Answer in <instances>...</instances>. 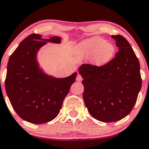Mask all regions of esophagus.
Instances as JSON below:
<instances>
[{
  "label": "esophagus",
  "mask_w": 149,
  "mask_h": 149,
  "mask_svg": "<svg viewBox=\"0 0 149 149\" xmlns=\"http://www.w3.org/2000/svg\"><path fill=\"white\" fill-rule=\"evenodd\" d=\"M76 80H77V81H78V82H80V81H82V77L81 75L78 74V76H77Z\"/></svg>",
  "instance_id": "34e87169"
}]
</instances>
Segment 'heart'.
<instances>
[{
	"instance_id": "b5f03b06",
	"label": "heart",
	"mask_w": 149,
	"mask_h": 149,
	"mask_svg": "<svg viewBox=\"0 0 149 149\" xmlns=\"http://www.w3.org/2000/svg\"><path fill=\"white\" fill-rule=\"evenodd\" d=\"M79 50L85 56H92L96 64H103L109 62L115 53V47L100 37H93L83 41Z\"/></svg>"
}]
</instances>
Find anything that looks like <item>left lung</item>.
<instances>
[{"instance_id":"1","label":"left lung","mask_w":149,"mask_h":149,"mask_svg":"<svg viewBox=\"0 0 149 149\" xmlns=\"http://www.w3.org/2000/svg\"><path fill=\"white\" fill-rule=\"evenodd\" d=\"M119 52L104 65L83 64V99L94 119L113 122L126 117L137 101L141 87L140 66L131 46L123 36L112 35Z\"/></svg>"}]
</instances>
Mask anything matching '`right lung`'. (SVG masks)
Listing matches in <instances>:
<instances>
[{
    "mask_svg": "<svg viewBox=\"0 0 149 149\" xmlns=\"http://www.w3.org/2000/svg\"><path fill=\"white\" fill-rule=\"evenodd\" d=\"M31 34L20 43L9 59L5 90L14 110L21 119L41 124L54 119L75 82L77 73L64 78L48 76L39 69L37 53L46 42L60 43V37L41 39Z\"/></svg>",
    "mask_w": 149,
    "mask_h": 149,
    "instance_id": "right-lung-1",
    "label": "right lung"
}]
</instances>
